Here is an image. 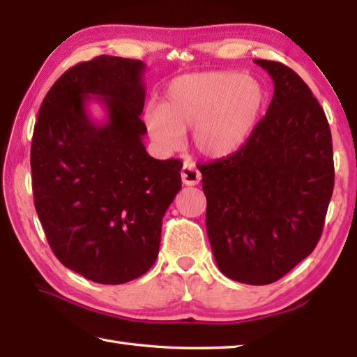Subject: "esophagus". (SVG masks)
Instances as JSON below:
<instances>
[{
	"mask_svg": "<svg viewBox=\"0 0 357 357\" xmlns=\"http://www.w3.org/2000/svg\"><path fill=\"white\" fill-rule=\"evenodd\" d=\"M181 179L185 185H196L201 181V173L195 165L184 164L183 169H181Z\"/></svg>",
	"mask_w": 357,
	"mask_h": 357,
	"instance_id": "esophagus-1",
	"label": "esophagus"
}]
</instances>
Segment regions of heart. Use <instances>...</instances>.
<instances>
[{
	"instance_id": "b5f03b06",
	"label": "heart",
	"mask_w": 357,
	"mask_h": 357,
	"mask_svg": "<svg viewBox=\"0 0 357 357\" xmlns=\"http://www.w3.org/2000/svg\"><path fill=\"white\" fill-rule=\"evenodd\" d=\"M265 104L262 86L238 72L184 75L170 82L159 107L146 113L151 138L165 150L193 132L195 147L211 159L231 156L252 136Z\"/></svg>"
}]
</instances>
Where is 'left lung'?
Listing matches in <instances>:
<instances>
[{"mask_svg":"<svg viewBox=\"0 0 357 357\" xmlns=\"http://www.w3.org/2000/svg\"><path fill=\"white\" fill-rule=\"evenodd\" d=\"M275 93L245 146L199 165L206 227L227 278L267 285L319 242L335 187L331 132L313 92L290 67L255 59Z\"/></svg>","mask_w":357,"mask_h":357,"instance_id":"8db88e82","label":"left lung"}]
</instances>
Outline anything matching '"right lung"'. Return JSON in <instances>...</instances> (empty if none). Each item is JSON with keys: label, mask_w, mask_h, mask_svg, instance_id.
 <instances>
[{"label": "right lung", "mask_w": 357, "mask_h": 357, "mask_svg": "<svg viewBox=\"0 0 357 357\" xmlns=\"http://www.w3.org/2000/svg\"><path fill=\"white\" fill-rule=\"evenodd\" d=\"M139 59L101 55L70 67L45 95L30 167L38 218L64 267L118 285L155 264L165 210L181 190L179 159L151 158L142 144L146 87ZM108 113L88 116L89 100Z\"/></svg>", "instance_id": "1"}]
</instances>
